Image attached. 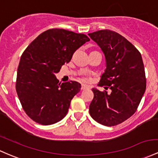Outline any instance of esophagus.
Wrapping results in <instances>:
<instances>
[{
    "instance_id": "esophagus-1",
    "label": "esophagus",
    "mask_w": 158,
    "mask_h": 158,
    "mask_svg": "<svg viewBox=\"0 0 158 158\" xmlns=\"http://www.w3.org/2000/svg\"><path fill=\"white\" fill-rule=\"evenodd\" d=\"M87 88H89V87H88V85H85L82 84V85H81V90H85L87 89Z\"/></svg>"
}]
</instances>
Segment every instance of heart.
<instances>
[{"label":"heart","mask_w":158,"mask_h":158,"mask_svg":"<svg viewBox=\"0 0 158 158\" xmlns=\"http://www.w3.org/2000/svg\"><path fill=\"white\" fill-rule=\"evenodd\" d=\"M84 79H85H85H85V78H84Z\"/></svg>","instance_id":"1"}]
</instances>
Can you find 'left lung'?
Listing matches in <instances>:
<instances>
[{"instance_id":"obj_1","label":"left lung","mask_w":158,"mask_h":158,"mask_svg":"<svg viewBox=\"0 0 158 158\" xmlns=\"http://www.w3.org/2000/svg\"><path fill=\"white\" fill-rule=\"evenodd\" d=\"M88 36L101 48L106 60L98 85L112 90L107 94L93 88L89 113L99 124L115 126L135 113L145 93L146 78L141 54L115 31L100 30Z\"/></svg>"}]
</instances>
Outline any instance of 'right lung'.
<instances>
[{
    "label": "right lung",
    "instance_id": "add662e5",
    "mask_svg": "<svg viewBox=\"0 0 158 158\" xmlns=\"http://www.w3.org/2000/svg\"><path fill=\"white\" fill-rule=\"evenodd\" d=\"M89 40L85 34L49 29L40 34L22 53L15 89L22 108L33 121L50 125L67 115L81 85L75 81L60 84L55 73Z\"/></svg>",
    "mask_w": 158,
    "mask_h": 158
}]
</instances>
